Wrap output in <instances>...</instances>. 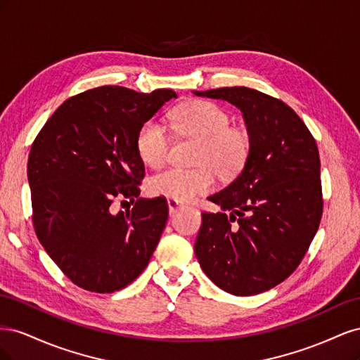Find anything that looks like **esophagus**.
<instances>
[{"instance_id":"obj_1","label":"esophagus","mask_w":360,"mask_h":360,"mask_svg":"<svg viewBox=\"0 0 360 360\" xmlns=\"http://www.w3.org/2000/svg\"><path fill=\"white\" fill-rule=\"evenodd\" d=\"M181 202L176 201V200H168V209H169V214H174L177 213V210L181 209Z\"/></svg>"}]
</instances>
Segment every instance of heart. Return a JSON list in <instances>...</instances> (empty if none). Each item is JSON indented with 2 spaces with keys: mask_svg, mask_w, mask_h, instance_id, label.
<instances>
[{
  "mask_svg": "<svg viewBox=\"0 0 360 360\" xmlns=\"http://www.w3.org/2000/svg\"><path fill=\"white\" fill-rule=\"evenodd\" d=\"M174 132L183 138L197 139L192 169L167 168L148 179L147 189L156 197L191 201L197 195L212 191L214 174L224 180L238 176L250 153V139L245 130L231 127L230 115L221 106L207 101L180 105L171 112ZM169 135L156 120H147L136 135L138 155L146 165L159 168L167 160Z\"/></svg>",
  "mask_w": 360,
  "mask_h": 360,
  "instance_id": "b5f03b06",
  "label": "heart"
}]
</instances>
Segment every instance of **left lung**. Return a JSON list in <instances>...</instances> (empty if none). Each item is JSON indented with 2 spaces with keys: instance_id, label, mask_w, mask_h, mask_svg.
<instances>
[{
  "instance_id": "8db88e82",
  "label": "left lung",
  "mask_w": 360,
  "mask_h": 360,
  "mask_svg": "<svg viewBox=\"0 0 360 360\" xmlns=\"http://www.w3.org/2000/svg\"><path fill=\"white\" fill-rule=\"evenodd\" d=\"M242 111L250 153L233 183L209 200L195 255L204 274L234 296H254L285 281L319 230L320 156L308 127L288 105L246 86L193 91Z\"/></svg>"
}]
</instances>
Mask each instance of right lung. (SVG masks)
Returning a JSON list of instances; mask_svg holds the SVG:
<instances>
[{
  "label": "right lung",
  "mask_w": 360,
  "mask_h": 360,
  "mask_svg": "<svg viewBox=\"0 0 360 360\" xmlns=\"http://www.w3.org/2000/svg\"><path fill=\"white\" fill-rule=\"evenodd\" d=\"M172 90L136 93L103 85L64 102L41 127L28 156L32 222L41 246L78 287L114 292L143 271L168 221L162 197L139 198L144 162L139 127ZM134 202L114 214L117 197Z\"/></svg>",
  "instance_id": "1"
}]
</instances>
